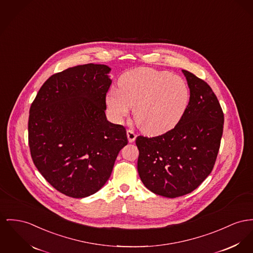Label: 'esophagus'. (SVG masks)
Listing matches in <instances>:
<instances>
[{
	"instance_id": "1",
	"label": "esophagus",
	"mask_w": 253,
	"mask_h": 253,
	"mask_svg": "<svg viewBox=\"0 0 253 253\" xmlns=\"http://www.w3.org/2000/svg\"><path fill=\"white\" fill-rule=\"evenodd\" d=\"M126 135H127V138H128L129 143L134 142L135 139H136V136H137V135L135 134L134 131H132L131 129H127V131H126Z\"/></svg>"
}]
</instances>
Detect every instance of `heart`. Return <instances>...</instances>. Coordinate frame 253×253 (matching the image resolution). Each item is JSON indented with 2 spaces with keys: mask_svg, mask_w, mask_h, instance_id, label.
<instances>
[{
  "mask_svg": "<svg viewBox=\"0 0 253 253\" xmlns=\"http://www.w3.org/2000/svg\"><path fill=\"white\" fill-rule=\"evenodd\" d=\"M107 107L121 122L133 109L137 126L148 134H162L173 128L183 117L190 101L185 81L167 71L140 68L124 74L119 88L106 95Z\"/></svg>",
  "mask_w": 253,
  "mask_h": 253,
  "instance_id": "b5f03b06",
  "label": "heart"
}]
</instances>
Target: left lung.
Instances as JSON below:
<instances>
[{
  "label": "left lung",
  "mask_w": 253,
  "mask_h": 253,
  "mask_svg": "<svg viewBox=\"0 0 253 253\" xmlns=\"http://www.w3.org/2000/svg\"><path fill=\"white\" fill-rule=\"evenodd\" d=\"M190 101L180 122L156 137L138 136L137 169L152 193L169 199L197 189L215 165L223 130V112L211 87L182 70Z\"/></svg>",
  "instance_id": "obj_1"
}]
</instances>
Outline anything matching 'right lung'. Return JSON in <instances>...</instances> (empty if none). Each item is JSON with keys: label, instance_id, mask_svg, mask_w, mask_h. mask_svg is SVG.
<instances>
[{"label": "right lung", "instance_id": "add662e5", "mask_svg": "<svg viewBox=\"0 0 253 253\" xmlns=\"http://www.w3.org/2000/svg\"><path fill=\"white\" fill-rule=\"evenodd\" d=\"M110 70L89 63L54 74L31 105L29 146L34 165L71 198L98 192L127 144L126 128L105 116Z\"/></svg>", "mask_w": 253, "mask_h": 253}]
</instances>
